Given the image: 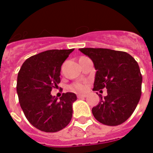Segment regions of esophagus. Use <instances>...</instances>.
I'll return each mask as SVG.
<instances>
[{
	"mask_svg": "<svg viewBox=\"0 0 153 153\" xmlns=\"http://www.w3.org/2000/svg\"><path fill=\"white\" fill-rule=\"evenodd\" d=\"M86 96H87L86 95H77L78 99H82V98H85Z\"/></svg>",
	"mask_w": 153,
	"mask_h": 153,
	"instance_id": "obj_1",
	"label": "esophagus"
}]
</instances>
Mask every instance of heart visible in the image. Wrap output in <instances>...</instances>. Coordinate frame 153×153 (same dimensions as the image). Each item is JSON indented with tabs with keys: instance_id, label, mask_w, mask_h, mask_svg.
<instances>
[{
	"instance_id": "1",
	"label": "heart",
	"mask_w": 153,
	"mask_h": 153,
	"mask_svg": "<svg viewBox=\"0 0 153 153\" xmlns=\"http://www.w3.org/2000/svg\"><path fill=\"white\" fill-rule=\"evenodd\" d=\"M70 89L72 91L76 92V93H82L86 90V85H85V82H74L70 86Z\"/></svg>"
}]
</instances>
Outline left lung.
Masks as SVG:
<instances>
[{
	"label": "left lung",
	"instance_id": "left-lung-1",
	"mask_svg": "<svg viewBox=\"0 0 153 153\" xmlns=\"http://www.w3.org/2000/svg\"><path fill=\"white\" fill-rule=\"evenodd\" d=\"M79 51L91 59L97 71L93 90H108V95H99L100 102L92 108L94 117L105 125L123 123L132 115L141 95L142 75L137 62L123 51L102 48Z\"/></svg>",
	"mask_w": 153,
	"mask_h": 153
}]
</instances>
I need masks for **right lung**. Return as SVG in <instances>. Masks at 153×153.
<instances>
[{"instance_id": "1", "label": "right lung", "mask_w": 153, "mask_h": 153, "mask_svg": "<svg viewBox=\"0 0 153 153\" xmlns=\"http://www.w3.org/2000/svg\"><path fill=\"white\" fill-rule=\"evenodd\" d=\"M73 51L50 50L31 56L18 72L17 92L21 108L28 121L40 131L56 132L71 120L76 95L63 93L58 100L51 92L58 87L62 65Z\"/></svg>"}]
</instances>
